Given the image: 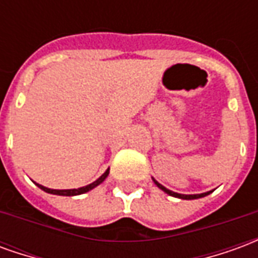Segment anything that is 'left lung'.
Listing matches in <instances>:
<instances>
[{
    "label": "left lung",
    "instance_id": "8db88e82",
    "mask_svg": "<svg viewBox=\"0 0 258 258\" xmlns=\"http://www.w3.org/2000/svg\"><path fill=\"white\" fill-rule=\"evenodd\" d=\"M153 182L160 188L162 190H164L166 194L170 195V196H174V198H179V199H185V200H190V199H199V198H203L206 195H209L210 192H206V194H199V195H181V194H177V192H173V190L167 189V188H164L162 184H159L156 179L153 178Z\"/></svg>",
    "mask_w": 258,
    "mask_h": 258
}]
</instances>
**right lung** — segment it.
<instances>
[{
	"label": "right lung",
	"mask_w": 258,
	"mask_h": 258,
	"mask_svg": "<svg viewBox=\"0 0 258 258\" xmlns=\"http://www.w3.org/2000/svg\"><path fill=\"white\" fill-rule=\"evenodd\" d=\"M109 175V168H107L105 173L102 174L99 178L94 181L92 184L87 185V186H83V188H79V189H49V188H45V186H42L40 184H36L40 189L45 190L47 194H52V195H59V196H76V195H81V194H85V192H88V190L94 189L95 186H98L99 184H102L106 177Z\"/></svg>",
	"instance_id": "add662e5"
}]
</instances>
